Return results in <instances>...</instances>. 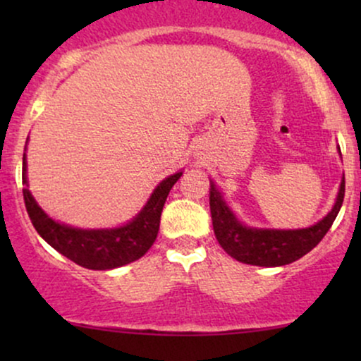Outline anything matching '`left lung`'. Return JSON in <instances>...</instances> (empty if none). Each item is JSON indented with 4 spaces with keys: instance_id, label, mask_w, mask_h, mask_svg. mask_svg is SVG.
Returning a JSON list of instances; mask_svg holds the SVG:
<instances>
[{
    "instance_id": "8db88e82",
    "label": "left lung",
    "mask_w": 361,
    "mask_h": 361,
    "mask_svg": "<svg viewBox=\"0 0 361 361\" xmlns=\"http://www.w3.org/2000/svg\"><path fill=\"white\" fill-rule=\"evenodd\" d=\"M209 198L215 238L227 255L241 263L255 264V267H283L314 250L331 229L345 198V178L339 185L333 209L327 212L326 217L305 229L247 227L235 217L231 207L224 200L222 193L215 188L214 181H210Z\"/></svg>"
}]
</instances>
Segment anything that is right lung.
Segmentation results:
<instances>
[{
  "label": "right lung",
  "mask_w": 361,
  "mask_h": 361,
  "mask_svg": "<svg viewBox=\"0 0 361 361\" xmlns=\"http://www.w3.org/2000/svg\"><path fill=\"white\" fill-rule=\"evenodd\" d=\"M183 171L164 178L149 197L147 204L132 221L111 229H81L54 221L40 209L28 190L27 157L23 154V200L28 217L40 238L56 251L88 270H114L142 258L156 241L161 212L169 190L180 180Z\"/></svg>",
  "instance_id": "right-lung-1"
}]
</instances>
